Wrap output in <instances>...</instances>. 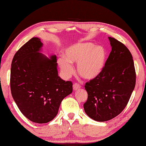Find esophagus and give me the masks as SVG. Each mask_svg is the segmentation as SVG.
I'll return each instance as SVG.
<instances>
[{"mask_svg": "<svg viewBox=\"0 0 146 146\" xmlns=\"http://www.w3.org/2000/svg\"><path fill=\"white\" fill-rule=\"evenodd\" d=\"M73 88L74 90H78V89H80V85L78 84H76V83H75V84H73Z\"/></svg>", "mask_w": 146, "mask_h": 146, "instance_id": "obj_1", "label": "esophagus"}]
</instances>
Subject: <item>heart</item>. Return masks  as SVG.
Listing matches in <instances>:
<instances>
[{"label":"heart","mask_w":146,"mask_h":146,"mask_svg":"<svg viewBox=\"0 0 146 146\" xmlns=\"http://www.w3.org/2000/svg\"><path fill=\"white\" fill-rule=\"evenodd\" d=\"M107 58V51L103 46L91 42H80L66 48L63 57L58 59V64L64 76L69 78L74 72L71 64L77 63L78 75L87 80H92L102 72Z\"/></svg>","instance_id":"b5f03b06"}]
</instances>
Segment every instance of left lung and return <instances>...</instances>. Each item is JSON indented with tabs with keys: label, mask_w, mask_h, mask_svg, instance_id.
I'll return each instance as SVG.
<instances>
[{
	"label": "left lung",
	"mask_w": 146,
	"mask_h": 146,
	"mask_svg": "<svg viewBox=\"0 0 146 146\" xmlns=\"http://www.w3.org/2000/svg\"><path fill=\"white\" fill-rule=\"evenodd\" d=\"M111 51L103 71L98 78L87 82L85 113L97 121L110 120L127 105L135 86L136 74L129 50L116 39L108 37Z\"/></svg>",
	"instance_id": "8db88e82"
}]
</instances>
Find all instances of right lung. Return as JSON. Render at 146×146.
I'll list each match as a JSON object with an SVG mask.
<instances>
[{
  "label": "right lung",
  "mask_w": 146,
  "mask_h": 146,
  "mask_svg": "<svg viewBox=\"0 0 146 146\" xmlns=\"http://www.w3.org/2000/svg\"><path fill=\"white\" fill-rule=\"evenodd\" d=\"M43 44L33 37L17 51L11 68L13 98L25 117L36 123L55 118L61 102L73 92V84L58 76L56 55L40 53Z\"/></svg>",
  "instance_id": "right-lung-1"
}]
</instances>
